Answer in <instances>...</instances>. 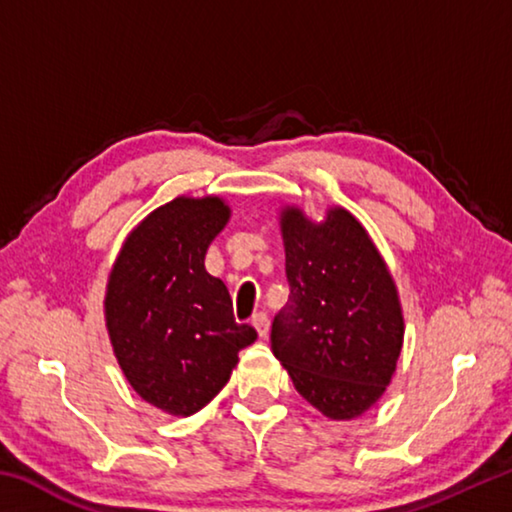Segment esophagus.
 <instances>
[{"mask_svg":"<svg viewBox=\"0 0 512 512\" xmlns=\"http://www.w3.org/2000/svg\"><path fill=\"white\" fill-rule=\"evenodd\" d=\"M253 327L257 329V334L262 336V339H266L268 327H271V320H268V316L264 314V311H259V314L253 316Z\"/></svg>","mask_w":512,"mask_h":512,"instance_id":"1","label":"esophagus"}]
</instances>
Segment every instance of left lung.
Masks as SVG:
<instances>
[{
	"label": "left lung",
	"instance_id": "left-lung-1",
	"mask_svg": "<svg viewBox=\"0 0 512 512\" xmlns=\"http://www.w3.org/2000/svg\"><path fill=\"white\" fill-rule=\"evenodd\" d=\"M289 302L273 318L271 350L296 391L332 420H352L391 384L404 320L384 259L350 212L311 223L282 216Z\"/></svg>",
	"mask_w": 512,
	"mask_h": 512
}]
</instances>
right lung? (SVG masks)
<instances>
[{
  "instance_id": "add662e5",
  "label": "right lung",
  "mask_w": 512,
  "mask_h": 512,
  "mask_svg": "<svg viewBox=\"0 0 512 512\" xmlns=\"http://www.w3.org/2000/svg\"><path fill=\"white\" fill-rule=\"evenodd\" d=\"M228 216L221 198L180 196L137 225L110 273L106 323L119 366L142 400L171 415L201 411L257 339L203 264Z\"/></svg>"
}]
</instances>
